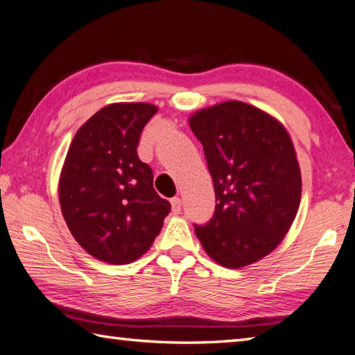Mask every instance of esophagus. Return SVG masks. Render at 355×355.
Returning a JSON list of instances; mask_svg holds the SVG:
<instances>
[{
	"label": "esophagus",
	"mask_w": 355,
	"mask_h": 355,
	"mask_svg": "<svg viewBox=\"0 0 355 355\" xmlns=\"http://www.w3.org/2000/svg\"><path fill=\"white\" fill-rule=\"evenodd\" d=\"M171 205H172L173 214H178L180 211H182V199H180V197H173V199L171 200Z\"/></svg>",
	"instance_id": "1"
}]
</instances>
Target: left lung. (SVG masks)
I'll list each match as a JSON object with an SVG mask.
<instances>
[{"mask_svg":"<svg viewBox=\"0 0 355 355\" xmlns=\"http://www.w3.org/2000/svg\"><path fill=\"white\" fill-rule=\"evenodd\" d=\"M189 127L218 202L196 235L220 266H248L277 248L297 214L302 178L291 137L279 120L236 100L192 114Z\"/></svg>","mask_w":355,"mask_h":355,"instance_id":"left-lung-1","label":"left lung"}]
</instances>
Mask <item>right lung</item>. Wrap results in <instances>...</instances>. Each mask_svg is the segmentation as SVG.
<instances>
[{
    "instance_id": "right-lung-1",
    "label": "right lung",
    "mask_w": 355,
    "mask_h": 355,
    "mask_svg": "<svg viewBox=\"0 0 355 355\" xmlns=\"http://www.w3.org/2000/svg\"><path fill=\"white\" fill-rule=\"evenodd\" d=\"M158 107L112 103L76 131L59 178V203L78 244L101 261L128 264L150 249L171 211L137 156Z\"/></svg>"
}]
</instances>
